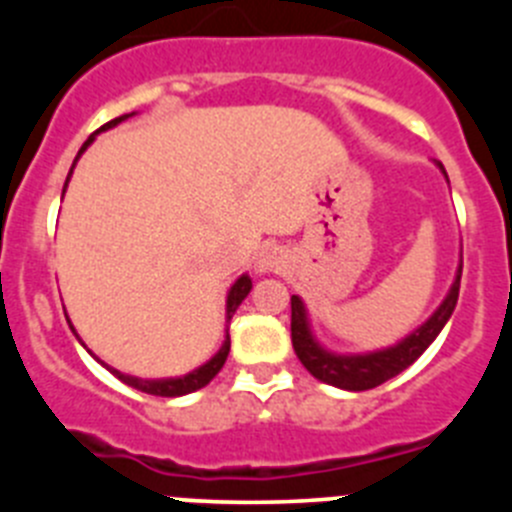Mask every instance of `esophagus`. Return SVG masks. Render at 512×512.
I'll list each match as a JSON object with an SVG mask.
<instances>
[{"label":"esophagus","instance_id":"1","mask_svg":"<svg viewBox=\"0 0 512 512\" xmlns=\"http://www.w3.org/2000/svg\"><path fill=\"white\" fill-rule=\"evenodd\" d=\"M287 266V253L282 248H269L259 259V271H282Z\"/></svg>","mask_w":512,"mask_h":512}]
</instances>
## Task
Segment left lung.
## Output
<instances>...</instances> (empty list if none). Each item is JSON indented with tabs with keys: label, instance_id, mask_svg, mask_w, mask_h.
Instances as JSON below:
<instances>
[{
	"label": "left lung",
	"instance_id": "8db88e82",
	"mask_svg": "<svg viewBox=\"0 0 512 512\" xmlns=\"http://www.w3.org/2000/svg\"><path fill=\"white\" fill-rule=\"evenodd\" d=\"M443 174H446V171H443ZM459 284L461 266L459 274H456V282L451 284V292L446 295V300L441 302V307H438L418 330H413V333H410L405 341L397 343V346L361 356H338L325 351V348H320V343L312 338L310 325H307L305 305H302L300 297H292V346H295L297 359L305 364V369L312 377L320 379V382L325 384H333V387H341V390L361 392L379 387V384L387 382V379L405 372V369L423 354L425 348L436 341V336L441 333L446 320L451 318V312H454L456 300H459Z\"/></svg>",
	"mask_w": 512,
	"mask_h": 512
}]
</instances>
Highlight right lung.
I'll return each mask as SVG.
<instances>
[{
    "instance_id": "obj_1",
    "label": "right lung",
    "mask_w": 512,
    "mask_h": 512,
    "mask_svg": "<svg viewBox=\"0 0 512 512\" xmlns=\"http://www.w3.org/2000/svg\"><path fill=\"white\" fill-rule=\"evenodd\" d=\"M128 117L130 115L115 117V120H110V122H107V125H102V128H99V130L115 128L117 122L128 120ZM99 130H97V133H99ZM97 133L89 135L87 143L81 146L79 156L84 151H87V146H89V143H92L94 135H97ZM79 156H76V161H79ZM76 161H74V166H76ZM74 166H71V171H74ZM66 184H69V179H66ZM63 192H66V187H63ZM248 292H251V279H248L246 274H243V277L238 279V282H235L233 287H230V292H228V320L233 318V312L238 310V305H241V302L246 300ZM228 351H230V336H225L223 348H220V351H217V354L212 356V359L207 361V364H202L200 369H194V372L184 374V377H176V379H138V377H128V374L115 372V369H112V374H115L117 379H122V382H125V384H130V387H135V390L146 392V395L179 397V395H189V392H194V390H202L205 384H210L212 377H215V374L220 372V369H223L225 359H228Z\"/></svg>"
}]
</instances>
